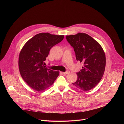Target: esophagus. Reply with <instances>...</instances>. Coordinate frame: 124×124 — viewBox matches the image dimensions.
Listing matches in <instances>:
<instances>
[{"mask_svg":"<svg viewBox=\"0 0 124 124\" xmlns=\"http://www.w3.org/2000/svg\"><path fill=\"white\" fill-rule=\"evenodd\" d=\"M69 72H70V71L69 70H67V71H65V72H61V73L63 74H68Z\"/></svg>","mask_w":124,"mask_h":124,"instance_id":"obj_1","label":"esophagus"}]
</instances>
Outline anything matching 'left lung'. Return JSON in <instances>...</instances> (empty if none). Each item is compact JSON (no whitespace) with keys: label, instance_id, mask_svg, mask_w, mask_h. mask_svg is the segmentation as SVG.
Instances as JSON below:
<instances>
[{"label":"left lung","instance_id":"obj_1","mask_svg":"<svg viewBox=\"0 0 124 124\" xmlns=\"http://www.w3.org/2000/svg\"><path fill=\"white\" fill-rule=\"evenodd\" d=\"M73 47L77 61L83 63L82 69L77 72L78 79L73 87L83 92L92 89L100 81L106 67V55L100 44L85 33L66 36Z\"/></svg>","mask_w":124,"mask_h":124}]
</instances>
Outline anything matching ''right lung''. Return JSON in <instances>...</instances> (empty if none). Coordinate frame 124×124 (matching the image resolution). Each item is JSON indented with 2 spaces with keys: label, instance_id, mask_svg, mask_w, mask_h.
I'll use <instances>...</instances> for the list:
<instances>
[{
  "label": "right lung",
  "instance_id": "obj_1",
  "mask_svg": "<svg viewBox=\"0 0 124 124\" xmlns=\"http://www.w3.org/2000/svg\"><path fill=\"white\" fill-rule=\"evenodd\" d=\"M63 37L40 33L29 40L22 48L18 58L19 70L30 87L37 92L42 91L53 84L59 76V71L44 66V61L51 48L61 42Z\"/></svg>",
  "mask_w": 124,
  "mask_h": 124
}]
</instances>
